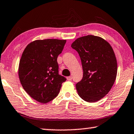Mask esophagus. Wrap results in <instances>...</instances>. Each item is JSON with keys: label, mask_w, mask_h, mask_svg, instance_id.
Here are the masks:
<instances>
[{"label": "esophagus", "mask_w": 134, "mask_h": 134, "mask_svg": "<svg viewBox=\"0 0 134 134\" xmlns=\"http://www.w3.org/2000/svg\"><path fill=\"white\" fill-rule=\"evenodd\" d=\"M67 79L68 80H69V81H70V80H72V77H71V76H69V77H67Z\"/></svg>", "instance_id": "1"}]
</instances>
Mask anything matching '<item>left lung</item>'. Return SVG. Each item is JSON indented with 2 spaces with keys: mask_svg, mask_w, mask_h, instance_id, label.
Segmentation results:
<instances>
[{
  "mask_svg": "<svg viewBox=\"0 0 134 134\" xmlns=\"http://www.w3.org/2000/svg\"><path fill=\"white\" fill-rule=\"evenodd\" d=\"M71 47L79 55L83 71L76 88L80 97L94 103L105 96L115 82L118 65L111 45L103 38L88 35L78 38Z\"/></svg>",
  "mask_w": 134,
  "mask_h": 134,
  "instance_id": "left-lung-1",
  "label": "left lung"
}]
</instances>
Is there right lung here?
Instances as JSON below:
<instances>
[{"mask_svg":"<svg viewBox=\"0 0 134 134\" xmlns=\"http://www.w3.org/2000/svg\"><path fill=\"white\" fill-rule=\"evenodd\" d=\"M66 40H35L25 48L20 61L18 75L27 94L37 101L47 103L58 95L66 78L59 75L57 57Z\"/></svg>","mask_w":134,"mask_h":134,"instance_id":"add662e5","label":"right lung"}]
</instances>
